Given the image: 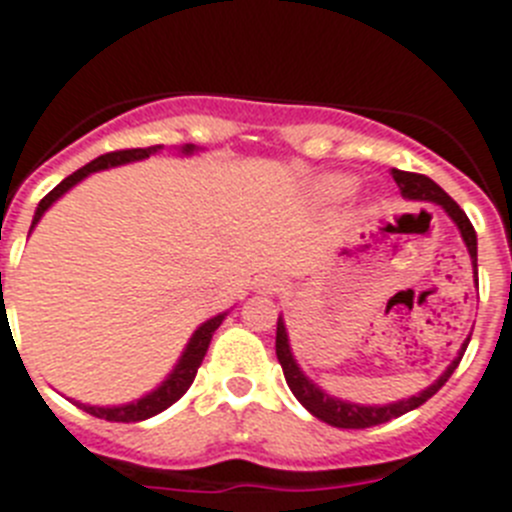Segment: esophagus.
Segmentation results:
<instances>
[{
    "instance_id": "1",
    "label": "esophagus",
    "mask_w": 512,
    "mask_h": 512,
    "mask_svg": "<svg viewBox=\"0 0 512 512\" xmlns=\"http://www.w3.org/2000/svg\"><path fill=\"white\" fill-rule=\"evenodd\" d=\"M279 287H282V282H279V277H274V274H264V277L259 279V290L266 292V295L279 292Z\"/></svg>"
}]
</instances>
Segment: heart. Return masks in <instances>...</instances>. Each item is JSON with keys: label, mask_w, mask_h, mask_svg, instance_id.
<instances>
[{"label": "heart", "mask_w": 512, "mask_h": 512, "mask_svg": "<svg viewBox=\"0 0 512 512\" xmlns=\"http://www.w3.org/2000/svg\"><path fill=\"white\" fill-rule=\"evenodd\" d=\"M357 191V178L344 176V173H331L323 176L316 183V194L321 196L323 202H344Z\"/></svg>", "instance_id": "obj_1"}]
</instances>
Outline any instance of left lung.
Returning <instances> with one entry per match:
<instances>
[{
    "label": "left lung",
    "instance_id": "left-lung-1",
    "mask_svg": "<svg viewBox=\"0 0 512 512\" xmlns=\"http://www.w3.org/2000/svg\"><path fill=\"white\" fill-rule=\"evenodd\" d=\"M391 176L393 181L399 183L401 194H404L406 199H414V202H432L445 209V214L456 222L458 233L464 238L466 251H469L476 274V233L464 209L458 207L451 196L445 194L432 178L419 176V173H406V170L399 168H393ZM466 344H469V339L461 344L458 357H453V362L443 370V375H440L438 381L430 383V386H427L425 391H419L417 396L393 401V404H355V401L336 399V396H331V393H326L321 386H316V383L310 381L308 375L303 373V368L298 365V360H295V355H292L285 318H277V360L279 365H282V370H285L287 386H290V391L295 393V399H298L313 417H318L321 422H326V425L331 427H344V430H362V427L383 425V422H391V419L401 417V414L412 412V409L425 404L427 399H432V396L445 386V381H448L453 375V370L458 368V362H461V357H464L466 352Z\"/></svg>",
    "mask_w": 512,
    "mask_h": 512
}]
</instances>
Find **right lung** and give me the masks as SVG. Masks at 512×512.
Listing matches in <instances>:
<instances>
[{
	"label": "right lung",
	"mask_w": 512,
	"mask_h": 512,
	"mask_svg": "<svg viewBox=\"0 0 512 512\" xmlns=\"http://www.w3.org/2000/svg\"><path fill=\"white\" fill-rule=\"evenodd\" d=\"M160 150H163V144H155V147H137V150L108 152V155L95 157L93 163H87L85 168L74 170L72 176L64 178L54 191H48V194L43 196L41 204L36 207V214H33V225H30V230L41 222V217L46 214V209L51 207V204L59 202L61 196L67 194L69 189H74L80 181H85L90 173H98V170H106V168H119V165H126V163H137V160H144V157L157 155ZM176 150L178 155H194V152H199V147H196V144H183V147H176ZM225 316H227V310L225 313H217V316L209 318V321H204L202 326L191 334L189 344H186V349H183L181 357H178L176 368L170 370L168 378H165L155 391L144 393L142 399L129 401V404H119V406H90L77 401V406L85 409L87 414H93V417L108 419V422H142V419H150L155 417V414L165 412L168 406L176 404L183 393L189 391V386L196 378V370H199L204 355H207L212 334L220 329V323Z\"/></svg>",
	"instance_id": "add662e5"
}]
</instances>
